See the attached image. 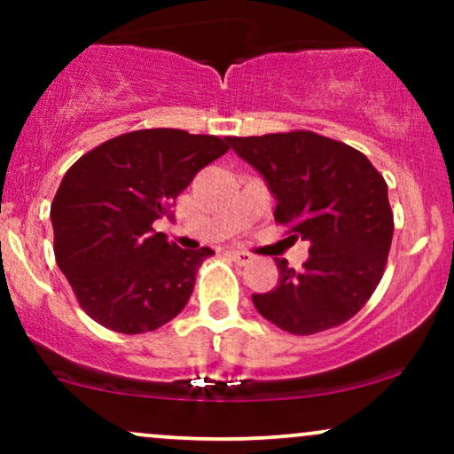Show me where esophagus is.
Here are the masks:
<instances>
[{"label":"esophagus","instance_id":"34e87169","mask_svg":"<svg viewBox=\"0 0 454 454\" xmlns=\"http://www.w3.org/2000/svg\"><path fill=\"white\" fill-rule=\"evenodd\" d=\"M228 254H231V258H232L237 264H247L249 260L254 258L252 254L245 252V249H231V252H228Z\"/></svg>","mask_w":454,"mask_h":454}]
</instances>
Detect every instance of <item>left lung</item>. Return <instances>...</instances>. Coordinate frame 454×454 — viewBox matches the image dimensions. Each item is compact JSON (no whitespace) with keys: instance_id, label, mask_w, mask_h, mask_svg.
Returning <instances> with one entry per match:
<instances>
[{"instance_id":"obj_1","label":"left lung","mask_w":454,"mask_h":454,"mask_svg":"<svg viewBox=\"0 0 454 454\" xmlns=\"http://www.w3.org/2000/svg\"><path fill=\"white\" fill-rule=\"evenodd\" d=\"M228 143L267 179L278 198L275 222L288 228L290 241H309L301 270L275 258L278 286L252 294L260 316L293 335H314L356 316L382 279L393 241L384 176L361 151L309 129Z\"/></svg>"}]
</instances>
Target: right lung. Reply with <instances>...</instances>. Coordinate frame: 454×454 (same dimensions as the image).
<instances>
[{
  "instance_id": "obj_1",
  "label": "right lung",
  "mask_w": 454,
  "mask_h": 454,
  "mask_svg": "<svg viewBox=\"0 0 454 454\" xmlns=\"http://www.w3.org/2000/svg\"><path fill=\"white\" fill-rule=\"evenodd\" d=\"M228 138L151 128L87 151L51 205L53 249L78 305L98 325L138 335L184 309L213 249H181L153 231Z\"/></svg>"
}]
</instances>
